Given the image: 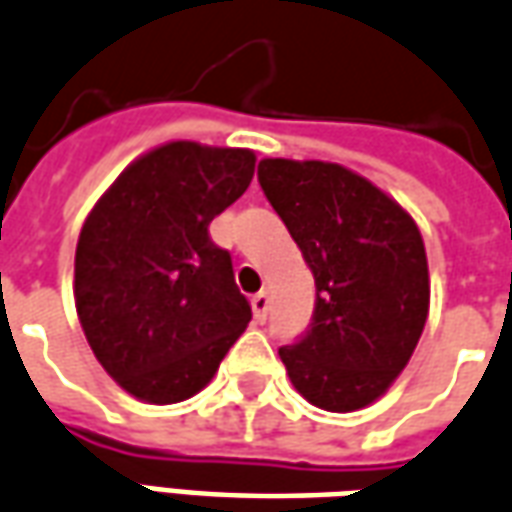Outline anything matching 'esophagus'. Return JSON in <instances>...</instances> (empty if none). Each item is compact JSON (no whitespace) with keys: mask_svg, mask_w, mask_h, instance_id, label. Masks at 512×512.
Returning a JSON list of instances; mask_svg holds the SVG:
<instances>
[{"mask_svg":"<svg viewBox=\"0 0 512 512\" xmlns=\"http://www.w3.org/2000/svg\"><path fill=\"white\" fill-rule=\"evenodd\" d=\"M252 307H255V316L260 318V321H266L268 307H271V296H268V291H257L255 296H252Z\"/></svg>","mask_w":512,"mask_h":512,"instance_id":"34e87169","label":"esophagus"}]
</instances>
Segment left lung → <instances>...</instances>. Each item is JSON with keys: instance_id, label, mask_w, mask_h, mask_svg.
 <instances>
[{"instance_id": "left-lung-1", "label": "left lung", "mask_w": 512, "mask_h": 512, "mask_svg": "<svg viewBox=\"0 0 512 512\" xmlns=\"http://www.w3.org/2000/svg\"><path fill=\"white\" fill-rule=\"evenodd\" d=\"M257 180L316 280L310 327L280 349L293 388L332 413L371 405L407 366L430 310L416 221L335 163L268 157Z\"/></svg>"}]
</instances>
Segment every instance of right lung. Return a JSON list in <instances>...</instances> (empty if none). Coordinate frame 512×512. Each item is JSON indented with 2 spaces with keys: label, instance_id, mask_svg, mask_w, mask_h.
Wrapping results in <instances>:
<instances>
[{
  "label": "right lung",
  "instance_id": "obj_1",
  "mask_svg": "<svg viewBox=\"0 0 512 512\" xmlns=\"http://www.w3.org/2000/svg\"><path fill=\"white\" fill-rule=\"evenodd\" d=\"M255 155L174 141L138 157L85 219L74 302L121 388L174 405L213 380L252 307L210 221L249 188Z\"/></svg>",
  "mask_w": 512,
  "mask_h": 512
}]
</instances>
